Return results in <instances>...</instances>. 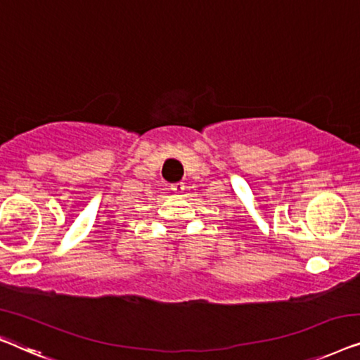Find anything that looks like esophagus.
Listing matches in <instances>:
<instances>
[{"label":"esophagus","mask_w":360,"mask_h":360,"mask_svg":"<svg viewBox=\"0 0 360 360\" xmlns=\"http://www.w3.org/2000/svg\"><path fill=\"white\" fill-rule=\"evenodd\" d=\"M184 189H186L184 182H174V184H171V191L176 192V194H181Z\"/></svg>","instance_id":"34e87169"}]
</instances>
